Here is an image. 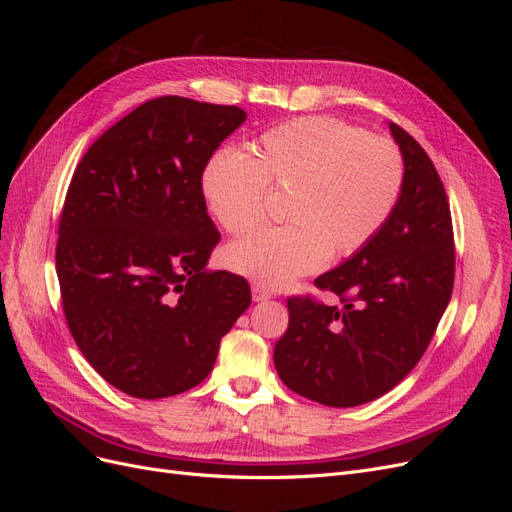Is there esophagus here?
Here are the masks:
<instances>
[{
    "instance_id": "34e87169",
    "label": "esophagus",
    "mask_w": 512,
    "mask_h": 512,
    "mask_svg": "<svg viewBox=\"0 0 512 512\" xmlns=\"http://www.w3.org/2000/svg\"><path fill=\"white\" fill-rule=\"evenodd\" d=\"M271 297H273V292H271L269 288L260 286V284H254V286H252V299H254L256 303L267 301V299H271Z\"/></svg>"
}]
</instances>
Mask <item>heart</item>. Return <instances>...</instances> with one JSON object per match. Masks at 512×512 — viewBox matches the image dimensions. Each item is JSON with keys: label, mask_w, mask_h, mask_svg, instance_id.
<instances>
[{"label": "heart", "mask_w": 512, "mask_h": 512, "mask_svg": "<svg viewBox=\"0 0 512 512\" xmlns=\"http://www.w3.org/2000/svg\"><path fill=\"white\" fill-rule=\"evenodd\" d=\"M406 164L389 138L333 117H299L262 132L252 156L220 149L203 168V192L230 235H245L282 194L284 226L262 228L226 250V265L280 288L318 269L327 256H352L393 215Z\"/></svg>", "instance_id": "1"}]
</instances>
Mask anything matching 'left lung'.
<instances>
[{"label": "left lung", "mask_w": 512, "mask_h": 512, "mask_svg": "<svg viewBox=\"0 0 512 512\" xmlns=\"http://www.w3.org/2000/svg\"><path fill=\"white\" fill-rule=\"evenodd\" d=\"M389 128L406 164L393 215L363 250L316 277L342 305L288 299V329L273 350L288 389L322 406L389 393L421 361L451 301L455 243L442 179L404 128Z\"/></svg>", "instance_id": "left-lung-1"}]
</instances>
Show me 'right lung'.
Returning <instances> with one entry per match:
<instances>
[{"instance_id": "obj_1", "label": "right lung", "mask_w": 512, "mask_h": 512, "mask_svg": "<svg viewBox=\"0 0 512 512\" xmlns=\"http://www.w3.org/2000/svg\"><path fill=\"white\" fill-rule=\"evenodd\" d=\"M245 117L239 106L149 100L74 170L55 250L61 305L89 365L126 395L162 399L203 382L252 303L245 277L205 269L220 232L203 168Z\"/></svg>"}]
</instances>
